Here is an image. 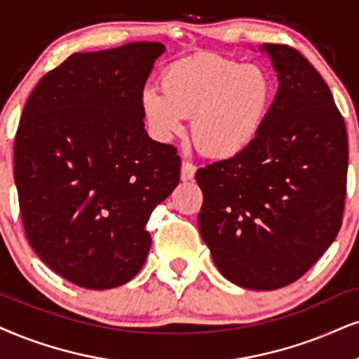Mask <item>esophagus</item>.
Listing matches in <instances>:
<instances>
[{
    "mask_svg": "<svg viewBox=\"0 0 359 359\" xmlns=\"http://www.w3.org/2000/svg\"><path fill=\"white\" fill-rule=\"evenodd\" d=\"M195 165L192 164V162L189 161H184L182 162V167H180V179H182V182H189V180L194 179L195 175Z\"/></svg>",
    "mask_w": 359,
    "mask_h": 359,
    "instance_id": "34e87169",
    "label": "esophagus"
}]
</instances>
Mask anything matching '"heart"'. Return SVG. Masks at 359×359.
Here are the masks:
<instances>
[{"label":"heart","instance_id":"obj_1","mask_svg":"<svg viewBox=\"0 0 359 359\" xmlns=\"http://www.w3.org/2000/svg\"><path fill=\"white\" fill-rule=\"evenodd\" d=\"M162 90L149 86L140 109L151 134L169 142L192 117L195 146L213 158H232L258 137L271 101L273 81L263 67L219 56H195L169 66Z\"/></svg>","mask_w":359,"mask_h":359}]
</instances>
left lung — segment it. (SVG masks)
Listing matches in <instances>:
<instances>
[{
	"label": "left lung",
	"mask_w": 359,
	"mask_h": 359,
	"mask_svg": "<svg viewBox=\"0 0 359 359\" xmlns=\"http://www.w3.org/2000/svg\"><path fill=\"white\" fill-rule=\"evenodd\" d=\"M278 90L247 151L195 174L198 229L222 275L266 292L293 283L341 226L346 127L331 90L297 49L263 44Z\"/></svg>",
	"instance_id": "1"
}]
</instances>
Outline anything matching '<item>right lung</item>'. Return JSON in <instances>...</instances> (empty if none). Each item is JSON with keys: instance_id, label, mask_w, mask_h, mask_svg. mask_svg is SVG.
Here are the masks:
<instances>
[{"instance_id": "add662e5", "label": "right lung", "mask_w": 359, "mask_h": 359, "mask_svg": "<svg viewBox=\"0 0 359 359\" xmlns=\"http://www.w3.org/2000/svg\"><path fill=\"white\" fill-rule=\"evenodd\" d=\"M165 53L130 43L74 53L36 84L15 139V182L33 250L88 290L121 287L151 248L146 224L180 179L175 147L144 129L140 94Z\"/></svg>"}]
</instances>
